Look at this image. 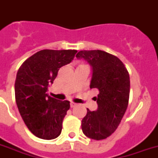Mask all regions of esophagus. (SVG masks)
I'll list each match as a JSON object with an SVG mask.
<instances>
[{
  "mask_svg": "<svg viewBox=\"0 0 158 158\" xmlns=\"http://www.w3.org/2000/svg\"><path fill=\"white\" fill-rule=\"evenodd\" d=\"M77 104L74 103V102H70V106H71V107H74V106H75Z\"/></svg>",
  "mask_w": 158,
  "mask_h": 158,
  "instance_id": "34e87169",
  "label": "esophagus"
}]
</instances>
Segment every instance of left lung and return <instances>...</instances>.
Returning a JSON list of instances; mask_svg holds the SVG:
<instances>
[{
  "instance_id": "obj_1",
  "label": "left lung",
  "mask_w": 158,
  "mask_h": 158,
  "mask_svg": "<svg viewBox=\"0 0 158 158\" xmlns=\"http://www.w3.org/2000/svg\"><path fill=\"white\" fill-rule=\"evenodd\" d=\"M76 57L90 64L93 72L90 89L99 91L95 97L98 109L94 111L87 109L82 130L89 139H104L117 129L127 109L130 75L119 58L103 51H80Z\"/></svg>"
}]
</instances>
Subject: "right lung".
<instances>
[{
    "mask_svg": "<svg viewBox=\"0 0 158 158\" xmlns=\"http://www.w3.org/2000/svg\"><path fill=\"white\" fill-rule=\"evenodd\" d=\"M76 50H42L23 62L15 84L19 111L28 130L36 137L53 139L60 135L62 121L69 109V102L49 96L60 67L69 64Z\"/></svg>",
    "mask_w": 158,
    "mask_h": 158,
    "instance_id": "add662e5",
    "label": "right lung"
}]
</instances>
